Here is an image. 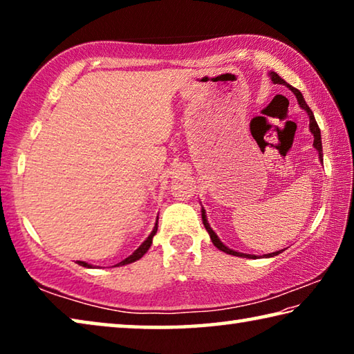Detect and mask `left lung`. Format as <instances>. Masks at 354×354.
<instances>
[{"label":"left lung","instance_id":"obj_1","mask_svg":"<svg viewBox=\"0 0 354 354\" xmlns=\"http://www.w3.org/2000/svg\"><path fill=\"white\" fill-rule=\"evenodd\" d=\"M270 77H272V81L274 82V84H286L287 87L290 88V91L295 93V97H297V100H298V104L303 107L304 111L308 112V115H309V128H310V133L314 134V147H315V149L317 151H319V156H320V160H323L322 158V137H320V128H319V124H317V122H315V117H314V113H313V111H310V107L306 104V101H304V98H303V95H301V92L298 91V88H293L292 86H289V84H287L283 77H279V75H277L274 73V71H272L270 73ZM201 212H203V225H205V227L207 230V232H209V236H211V241H212V243L215 245V247H217L218 250H221L223 251V253H226V254H232V256H241V257H250V259H254L256 256H251V254H243V253H237V251H234V250H231V248H227L226 245H223L220 242V239L217 237V234H215V232L211 230V226H209V223H207V220H206V212H205V209H201ZM281 251H274V253H268V254H266V257H273V256H277V254H279Z\"/></svg>","mask_w":354,"mask_h":354}]
</instances>
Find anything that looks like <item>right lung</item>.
Listing matches in <instances>:
<instances>
[{
    "mask_svg": "<svg viewBox=\"0 0 354 354\" xmlns=\"http://www.w3.org/2000/svg\"><path fill=\"white\" fill-rule=\"evenodd\" d=\"M156 231H158V223H156V226H154V230L151 231V234L148 236V239L145 242H143L139 248H137L133 254L131 256H128L127 259H123L122 262H118L117 266H124V263H131V262H134V261H139L140 257L147 253L148 251V248L151 247V243H153V236L156 234ZM77 263H80V266H82V267H92V266H88V263H86V262H81V261H77Z\"/></svg>",
    "mask_w": 354,
    "mask_h": 354,
    "instance_id": "add662e5",
    "label": "right lung"
}]
</instances>
